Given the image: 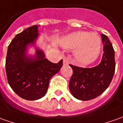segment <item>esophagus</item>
I'll use <instances>...</instances> for the list:
<instances>
[{
  "label": "esophagus",
  "mask_w": 123,
  "mask_h": 123,
  "mask_svg": "<svg viewBox=\"0 0 123 123\" xmlns=\"http://www.w3.org/2000/svg\"><path fill=\"white\" fill-rule=\"evenodd\" d=\"M63 64H64V65H68V61L67 59H63Z\"/></svg>",
  "instance_id": "esophagus-1"
}]
</instances>
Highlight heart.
Wrapping results in <instances>:
<instances>
[{"label":"heart","instance_id":"1","mask_svg":"<svg viewBox=\"0 0 123 123\" xmlns=\"http://www.w3.org/2000/svg\"><path fill=\"white\" fill-rule=\"evenodd\" d=\"M59 43L68 49H74V59L83 65L91 64L97 59L101 47V41L97 34L85 31L74 32L65 36Z\"/></svg>","mask_w":123,"mask_h":123}]
</instances>
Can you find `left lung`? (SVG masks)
Listing matches in <instances>:
<instances>
[{
	"label": "left lung",
	"instance_id": "obj_1",
	"mask_svg": "<svg viewBox=\"0 0 123 123\" xmlns=\"http://www.w3.org/2000/svg\"><path fill=\"white\" fill-rule=\"evenodd\" d=\"M103 43L100 63L92 68H81L70 64L73 73L69 82V89L74 97L88 100L97 97L109 87L115 70V51L106 35H101Z\"/></svg>",
	"mask_w": 123,
	"mask_h": 123
}]
</instances>
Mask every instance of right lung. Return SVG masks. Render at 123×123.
Instances as JSON below:
<instances>
[{
    "mask_svg": "<svg viewBox=\"0 0 123 123\" xmlns=\"http://www.w3.org/2000/svg\"><path fill=\"white\" fill-rule=\"evenodd\" d=\"M39 37L38 26L34 25L18 34L8 47L6 73L8 84L24 99H40L47 93L49 81L62 66V60L53 63L45 58L43 50L36 46ZM35 46L34 55L28 49Z\"/></svg>",
    "mask_w": 123,
    "mask_h": 123,
    "instance_id": "add662e5",
    "label": "right lung"
}]
</instances>
